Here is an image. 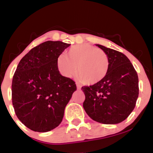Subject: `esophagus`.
Segmentation results:
<instances>
[{
	"label": "esophagus",
	"instance_id": "esophagus-1",
	"mask_svg": "<svg viewBox=\"0 0 153 153\" xmlns=\"http://www.w3.org/2000/svg\"><path fill=\"white\" fill-rule=\"evenodd\" d=\"M76 86H77V89H78V90H80V89H81V86H80V85H78V84H76Z\"/></svg>",
	"mask_w": 153,
	"mask_h": 153
}]
</instances>
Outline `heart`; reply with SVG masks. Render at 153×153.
I'll return each instance as SVG.
<instances>
[{
  "label": "heart",
  "instance_id": "1",
  "mask_svg": "<svg viewBox=\"0 0 153 153\" xmlns=\"http://www.w3.org/2000/svg\"><path fill=\"white\" fill-rule=\"evenodd\" d=\"M109 58L104 51L89 44L73 46L57 59V68L60 74L70 78L76 69L77 78L85 85L99 83L109 70ZM77 68H76V66Z\"/></svg>",
  "mask_w": 153,
  "mask_h": 153
}]
</instances>
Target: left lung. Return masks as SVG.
<instances>
[{
    "label": "left lung",
    "instance_id": "1",
    "mask_svg": "<svg viewBox=\"0 0 153 153\" xmlns=\"http://www.w3.org/2000/svg\"><path fill=\"white\" fill-rule=\"evenodd\" d=\"M109 58V70L99 83L82 87L84 109L93 120L105 124L123 122L134 110L139 95L137 73L130 60L118 51L96 45Z\"/></svg>",
    "mask_w": 153,
    "mask_h": 153
}]
</instances>
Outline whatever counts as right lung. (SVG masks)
I'll use <instances>...</instances> for the list:
<instances>
[{
  "mask_svg": "<svg viewBox=\"0 0 153 153\" xmlns=\"http://www.w3.org/2000/svg\"><path fill=\"white\" fill-rule=\"evenodd\" d=\"M71 44L47 41L21 59L12 80V103L19 120L34 131L46 132L59 126L65 108L77 90L62 76L57 59Z\"/></svg>",
  "mask_w": 153,
  "mask_h": 153,
  "instance_id": "obj_1",
  "label": "right lung"
}]
</instances>
